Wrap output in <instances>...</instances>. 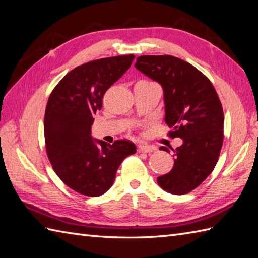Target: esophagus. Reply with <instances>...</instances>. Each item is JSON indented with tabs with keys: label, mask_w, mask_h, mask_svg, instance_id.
<instances>
[{
	"label": "esophagus",
	"mask_w": 258,
	"mask_h": 258,
	"mask_svg": "<svg viewBox=\"0 0 258 258\" xmlns=\"http://www.w3.org/2000/svg\"><path fill=\"white\" fill-rule=\"evenodd\" d=\"M156 147L153 146H149V145H139L138 146V152H145V153H148V152H152L156 150Z\"/></svg>",
	"instance_id": "esophagus-1"
}]
</instances>
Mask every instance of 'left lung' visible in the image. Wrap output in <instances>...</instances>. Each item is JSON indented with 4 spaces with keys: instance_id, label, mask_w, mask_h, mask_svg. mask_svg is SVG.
Here are the masks:
<instances>
[{
    "instance_id": "8db88e82",
    "label": "left lung",
    "mask_w": 258,
    "mask_h": 258,
    "mask_svg": "<svg viewBox=\"0 0 258 258\" xmlns=\"http://www.w3.org/2000/svg\"><path fill=\"white\" fill-rule=\"evenodd\" d=\"M136 68L164 91L165 123L170 138H181L173 150L174 165L158 177L164 191L181 196L193 191L214 170L223 145L224 113L210 79L198 68L170 55H145ZM160 150L170 152L167 147Z\"/></svg>"
}]
</instances>
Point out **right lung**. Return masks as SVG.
I'll return each instance as SVG.
<instances>
[{"mask_svg": "<svg viewBox=\"0 0 258 258\" xmlns=\"http://www.w3.org/2000/svg\"><path fill=\"white\" fill-rule=\"evenodd\" d=\"M134 59L130 54L85 62L66 74L48 98L44 118L47 157L59 179L83 196L106 193L123 159L136 153L129 140L112 145L97 140V146L90 135L102 97Z\"/></svg>", "mask_w": 258, "mask_h": 258, "instance_id": "right-lung-1", "label": "right lung"}]
</instances>
